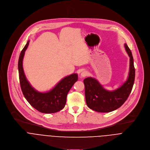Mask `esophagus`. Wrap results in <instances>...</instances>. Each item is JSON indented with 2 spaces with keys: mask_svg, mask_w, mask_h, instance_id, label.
<instances>
[{
  "mask_svg": "<svg viewBox=\"0 0 150 150\" xmlns=\"http://www.w3.org/2000/svg\"><path fill=\"white\" fill-rule=\"evenodd\" d=\"M88 73L87 71H83L81 74V76L82 77V78L85 77V76L88 75Z\"/></svg>",
  "mask_w": 150,
  "mask_h": 150,
  "instance_id": "obj_1",
  "label": "esophagus"
}]
</instances>
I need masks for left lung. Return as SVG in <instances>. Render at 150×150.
I'll use <instances>...</instances> for the list:
<instances>
[{
	"label": "left lung",
	"instance_id": "obj_1",
	"mask_svg": "<svg viewBox=\"0 0 150 150\" xmlns=\"http://www.w3.org/2000/svg\"><path fill=\"white\" fill-rule=\"evenodd\" d=\"M125 50L130 57L129 76L121 87L114 91L104 89L95 78L88 77L83 80L86 103L88 108L96 112L108 113L114 111L125 102L131 93L135 76L132 52L126 44Z\"/></svg>",
	"mask_w": 150,
	"mask_h": 150
}]
</instances>
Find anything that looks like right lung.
Wrapping results in <instances>:
<instances>
[{
  "mask_svg": "<svg viewBox=\"0 0 150 150\" xmlns=\"http://www.w3.org/2000/svg\"><path fill=\"white\" fill-rule=\"evenodd\" d=\"M30 41L21 51L18 60L19 78L21 90L27 101L34 109L41 113H53L57 112L65 107L68 92L75 82L78 81V75L73 74L63 78L50 91L41 93L32 87L24 74L23 61L25 52Z\"/></svg>",
  "mask_w": 150,
  "mask_h": 150,
  "instance_id": "right-lung-1",
  "label": "right lung"
}]
</instances>
